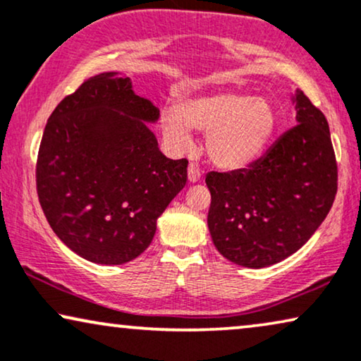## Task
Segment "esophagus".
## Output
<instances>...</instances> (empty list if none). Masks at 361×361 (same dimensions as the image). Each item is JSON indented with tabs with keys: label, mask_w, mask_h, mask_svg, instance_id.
Returning <instances> with one entry per match:
<instances>
[{
	"label": "esophagus",
	"mask_w": 361,
	"mask_h": 361,
	"mask_svg": "<svg viewBox=\"0 0 361 361\" xmlns=\"http://www.w3.org/2000/svg\"><path fill=\"white\" fill-rule=\"evenodd\" d=\"M200 180H201L200 168L191 163V165L188 166V181H190V183H196V181H200Z\"/></svg>",
	"instance_id": "obj_1"
}]
</instances>
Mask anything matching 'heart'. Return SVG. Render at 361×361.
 I'll use <instances>...</instances> for the list:
<instances>
[{
	"label": "heart",
	"instance_id": "1",
	"mask_svg": "<svg viewBox=\"0 0 361 361\" xmlns=\"http://www.w3.org/2000/svg\"><path fill=\"white\" fill-rule=\"evenodd\" d=\"M276 110L266 99L241 92H213L180 100L165 110L160 128L171 148L191 147L190 130L206 133L209 161L224 171L246 170L256 163L272 140Z\"/></svg>",
	"mask_w": 361,
	"mask_h": 361
}]
</instances>
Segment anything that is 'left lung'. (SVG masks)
<instances>
[{
    "label": "left lung",
    "instance_id": "left-lung-1",
    "mask_svg": "<svg viewBox=\"0 0 361 361\" xmlns=\"http://www.w3.org/2000/svg\"><path fill=\"white\" fill-rule=\"evenodd\" d=\"M297 125L246 170L206 175L208 228L218 251L238 266L261 269L304 246L337 195L338 170L329 122L304 92Z\"/></svg>",
    "mask_w": 361,
    "mask_h": 361
}]
</instances>
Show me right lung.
Instances as JSON below:
<instances>
[{"label":"right lung","instance_id":"obj_1","mask_svg":"<svg viewBox=\"0 0 361 361\" xmlns=\"http://www.w3.org/2000/svg\"><path fill=\"white\" fill-rule=\"evenodd\" d=\"M158 109L118 72L94 75L47 120L36 163L41 208L56 236L95 264L118 266L150 246L157 219L185 188L145 122Z\"/></svg>","mask_w":361,"mask_h":361}]
</instances>
